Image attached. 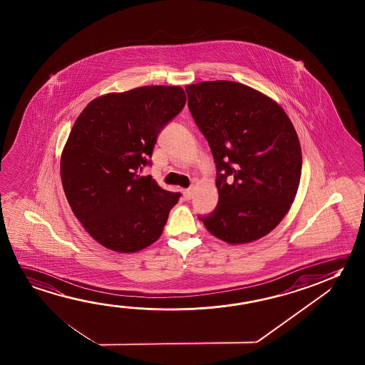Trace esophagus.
<instances>
[{"instance_id":"esophagus-1","label":"esophagus","mask_w":365,"mask_h":365,"mask_svg":"<svg viewBox=\"0 0 365 365\" xmlns=\"http://www.w3.org/2000/svg\"><path fill=\"white\" fill-rule=\"evenodd\" d=\"M183 197H185V200H191L192 188H188V190H185V191H183Z\"/></svg>"}]
</instances>
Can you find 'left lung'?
<instances>
[{"label":"left lung","mask_w":365,"mask_h":365,"mask_svg":"<svg viewBox=\"0 0 365 365\" xmlns=\"http://www.w3.org/2000/svg\"><path fill=\"white\" fill-rule=\"evenodd\" d=\"M185 93L217 169L219 203L198 219L229 245L262 238L298 192L302 149L292 120L274 99L235 81L187 85Z\"/></svg>","instance_id":"1"}]
</instances>
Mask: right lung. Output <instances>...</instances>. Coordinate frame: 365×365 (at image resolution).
Wrapping results in <instances>:
<instances>
[{"mask_svg": "<svg viewBox=\"0 0 365 365\" xmlns=\"http://www.w3.org/2000/svg\"><path fill=\"white\" fill-rule=\"evenodd\" d=\"M185 101L180 86L109 93L91 101L72 125L61 154L63 191L85 230L108 250L133 253L160 238L180 193L140 172Z\"/></svg>", "mask_w": 365, "mask_h": 365, "instance_id": "add662e5", "label": "right lung"}]
</instances>
